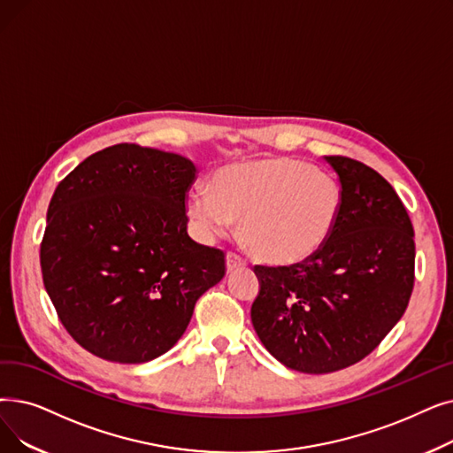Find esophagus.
<instances>
[{
  "mask_svg": "<svg viewBox=\"0 0 453 453\" xmlns=\"http://www.w3.org/2000/svg\"><path fill=\"white\" fill-rule=\"evenodd\" d=\"M246 265H248V261H246V259H242L241 255L233 253V251H229V253H227V257H226L227 272H233V270H237V268H242V266H246Z\"/></svg>",
  "mask_w": 453,
  "mask_h": 453,
  "instance_id": "34e87169",
  "label": "esophagus"
}]
</instances>
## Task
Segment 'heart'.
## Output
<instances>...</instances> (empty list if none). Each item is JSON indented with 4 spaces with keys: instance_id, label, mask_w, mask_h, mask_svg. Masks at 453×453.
<instances>
[{
    "instance_id": "b5f03b06",
    "label": "heart",
    "mask_w": 453,
    "mask_h": 453,
    "mask_svg": "<svg viewBox=\"0 0 453 453\" xmlns=\"http://www.w3.org/2000/svg\"><path fill=\"white\" fill-rule=\"evenodd\" d=\"M344 209L341 185L294 157H265L216 170L211 192L192 190L187 211L203 237L241 220V239L270 265H300L335 234Z\"/></svg>"
}]
</instances>
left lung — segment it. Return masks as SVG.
Segmentation results:
<instances>
[{
    "label": "left lung",
    "instance_id": "1",
    "mask_svg": "<svg viewBox=\"0 0 453 453\" xmlns=\"http://www.w3.org/2000/svg\"><path fill=\"white\" fill-rule=\"evenodd\" d=\"M326 161L344 196L341 224L314 257L255 265L251 324L285 366L329 373L365 359L407 309L415 285V231L390 183L342 155Z\"/></svg>",
    "mask_w": 453,
    "mask_h": 453
}]
</instances>
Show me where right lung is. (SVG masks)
Instances as JSON below:
<instances>
[{
    "instance_id": "add662e5",
    "label": "right lung",
    "mask_w": 453,
    "mask_h": 453,
    "mask_svg": "<svg viewBox=\"0 0 453 453\" xmlns=\"http://www.w3.org/2000/svg\"><path fill=\"white\" fill-rule=\"evenodd\" d=\"M194 163L136 144L96 151L57 185L41 244L44 287L72 339L112 363L163 356L226 275L187 233Z\"/></svg>"
}]
</instances>
